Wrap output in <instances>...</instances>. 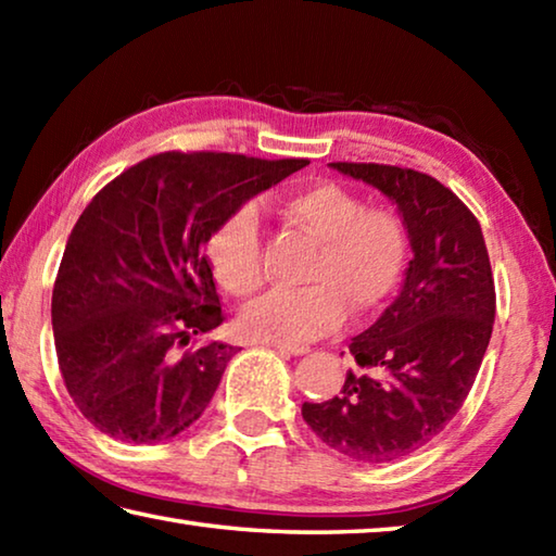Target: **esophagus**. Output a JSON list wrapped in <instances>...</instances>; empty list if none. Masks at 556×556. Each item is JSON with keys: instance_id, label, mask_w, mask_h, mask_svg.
Instances as JSON below:
<instances>
[{"instance_id": "obj_1", "label": "esophagus", "mask_w": 556, "mask_h": 556, "mask_svg": "<svg viewBox=\"0 0 556 556\" xmlns=\"http://www.w3.org/2000/svg\"><path fill=\"white\" fill-rule=\"evenodd\" d=\"M271 348H275V351H279V353H287V355H306L308 353L306 345H281V343H275Z\"/></svg>"}]
</instances>
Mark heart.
I'll return each instance as SVG.
<instances>
[{
  "label": "heart",
  "mask_w": 556,
  "mask_h": 556,
  "mask_svg": "<svg viewBox=\"0 0 556 556\" xmlns=\"http://www.w3.org/2000/svg\"><path fill=\"white\" fill-rule=\"evenodd\" d=\"M287 218L318 242L301 291H271L242 314L244 336L265 343H306L341 326L345 308L363 314L380 306L397 287L407 230L390 208H365L363 199L336 181H318L289 193ZM215 277L238 299L265 285L262 228L255 205L223 220L208 242Z\"/></svg>",
  "instance_id": "1"
}]
</instances>
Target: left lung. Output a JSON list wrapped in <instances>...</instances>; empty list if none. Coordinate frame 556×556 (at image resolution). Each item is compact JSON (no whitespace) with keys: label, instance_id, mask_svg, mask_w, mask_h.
I'll use <instances>...</instances> for the list:
<instances>
[{"label":"left lung","instance_id":"obj_1","mask_svg":"<svg viewBox=\"0 0 556 556\" xmlns=\"http://www.w3.org/2000/svg\"><path fill=\"white\" fill-rule=\"evenodd\" d=\"M397 205L412 260L397 299L351 341L361 370L341 392L304 402L326 446L357 464H388L429 444L464 404L491 343L495 285L476 215L414 168L331 164Z\"/></svg>","mask_w":556,"mask_h":556}]
</instances>
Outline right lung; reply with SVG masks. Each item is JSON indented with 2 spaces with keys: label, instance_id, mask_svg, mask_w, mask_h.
I'll use <instances>...</instances> for the list:
<instances>
[{
  "label": "right lung",
  "instance_id": "add662e5",
  "mask_svg": "<svg viewBox=\"0 0 556 556\" xmlns=\"http://www.w3.org/2000/svg\"><path fill=\"white\" fill-rule=\"evenodd\" d=\"M306 159L164 152L127 168L75 223L51 299L65 388L125 444L168 441L201 417L232 345L191 348L223 324L203 248L230 213Z\"/></svg>",
  "mask_w": 556,
  "mask_h": 556
}]
</instances>
